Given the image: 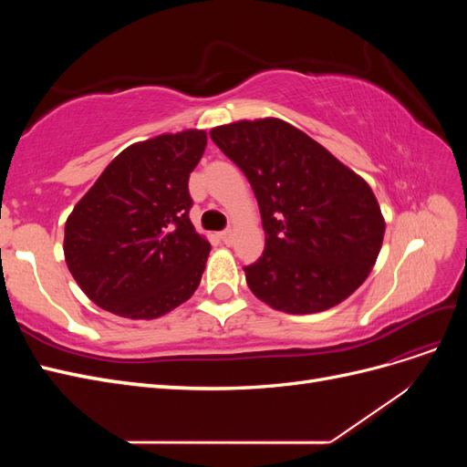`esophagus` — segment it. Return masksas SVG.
I'll return each instance as SVG.
<instances>
[{"instance_id":"esophagus-1","label":"esophagus","mask_w":467,"mask_h":467,"mask_svg":"<svg viewBox=\"0 0 467 467\" xmlns=\"http://www.w3.org/2000/svg\"><path fill=\"white\" fill-rule=\"evenodd\" d=\"M220 239H222L223 245H232V242H234V232H232V230L222 232V234H220Z\"/></svg>"}]
</instances>
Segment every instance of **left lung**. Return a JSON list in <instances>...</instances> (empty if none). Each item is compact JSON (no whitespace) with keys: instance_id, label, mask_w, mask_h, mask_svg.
<instances>
[{"instance_id":"obj_1","label":"left lung","mask_w":467,"mask_h":467,"mask_svg":"<svg viewBox=\"0 0 467 467\" xmlns=\"http://www.w3.org/2000/svg\"><path fill=\"white\" fill-rule=\"evenodd\" d=\"M259 202L265 251L244 266L259 300L278 312L317 314L370 275L386 222L372 189L316 140L280 119L210 130Z\"/></svg>"}]
</instances>
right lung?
<instances>
[{
    "mask_svg": "<svg viewBox=\"0 0 467 467\" xmlns=\"http://www.w3.org/2000/svg\"><path fill=\"white\" fill-rule=\"evenodd\" d=\"M204 148V130L132 144L67 216V268L99 307L155 319L199 288L210 244L189 218V175Z\"/></svg>",
    "mask_w": 467,
    "mask_h": 467,
    "instance_id": "add662e5",
    "label": "right lung"
}]
</instances>
